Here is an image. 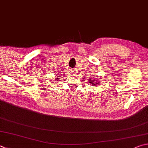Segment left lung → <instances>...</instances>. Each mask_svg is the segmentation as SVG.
<instances>
[{
    "mask_svg": "<svg viewBox=\"0 0 148 148\" xmlns=\"http://www.w3.org/2000/svg\"><path fill=\"white\" fill-rule=\"evenodd\" d=\"M89 83H90V84H92V85H95V87H96V85H98V83H99V82L100 81H98V80H92V79H89ZM98 82V83H97V82Z\"/></svg>",
    "mask_w": 148,
    "mask_h": 148,
    "instance_id": "obj_1",
    "label": "left lung"
}]
</instances>
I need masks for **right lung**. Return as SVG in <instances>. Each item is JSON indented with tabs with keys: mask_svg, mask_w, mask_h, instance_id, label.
<instances>
[{
	"mask_svg": "<svg viewBox=\"0 0 148 148\" xmlns=\"http://www.w3.org/2000/svg\"><path fill=\"white\" fill-rule=\"evenodd\" d=\"M58 77H56V79H56V80H57V81H58V79H59V76H58Z\"/></svg>",
	"mask_w": 148,
	"mask_h": 148,
	"instance_id": "1",
	"label": "right lung"
}]
</instances>
